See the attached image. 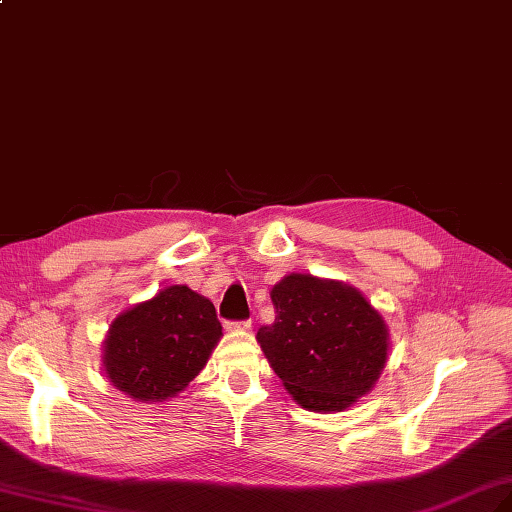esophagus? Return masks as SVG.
<instances>
[{"instance_id":"esophagus-1","label":"esophagus","mask_w":512,"mask_h":512,"mask_svg":"<svg viewBox=\"0 0 512 512\" xmlns=\"http://www.w3.org/2000/svg\"><path fill=\"white\" fill-rule=\"evenodd\" d=\"M229 331H235V329H242V331H246V329H251V320H240V322H227L225 324Z\"/></svg>"}]
</instances>
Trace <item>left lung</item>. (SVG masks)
Listing matches in <instances>:
<instances>
[{
    "label": "left lung",
    "mask_w": 512,
    "mask_h": 512,
    "mask_svg": "<svg viewBox=\"0 0 512 512\" xmlns=\"http://www.w3.org/2000/svg\"><path fill=\"white\" fill-rule=\"evenodd\" d=\"M272 324L257 331L270 368L309 411H342L387 361V326L355 287L290 274L272 287Z\"/></svg>",
    "instance_id": "obj_1"
}]
</instances>
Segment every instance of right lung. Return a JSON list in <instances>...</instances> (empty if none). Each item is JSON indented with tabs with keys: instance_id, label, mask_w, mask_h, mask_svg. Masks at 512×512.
Instances as JSON below:
<instances>
[{
	"instance_id": "obj_1",
	"label": "right lung",
	"mask_w": 512,
	"mask_h": 512,
	"mask_svg": "<svg viewBox=\"0 0 512 512\" xmlns=\"http://www.w3.org/2000/svg\"><path fill=\"white\" fill-rule=\"evenodd\" d=\"M220 335L214 305L186 285H170L112 322L103 365L127 396L162 402L203 370Z\"/></svg>"
}]
</instances>
